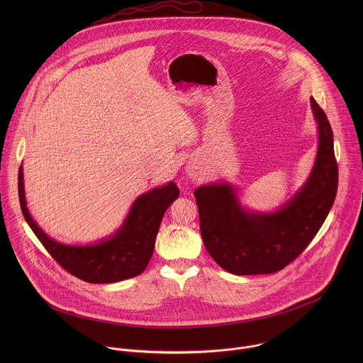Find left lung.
I'll use <instances>...</instances> for the list:
<instances>
[{
	"label": "left lung",
	"instance_id": "8db88e82",
	"mask_svg": "<svg viewBox=\"0 0 363 363\" xmlns=\"http://www.w3.org/2000/svg\"><path fill=\"white\" fill-rule=\"evenodd\" d=\"M311 104L318 130L317 155L309 179L284 207L269 213L246 211L228 183L201 186L194 191L206 249L228 272L281 271L309 246L334 204L338 166L333 130L314 98Z\"/></svg>",
	"mask_w": 363,
	"mask_h": 363
}]
</instances>
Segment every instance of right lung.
Segmentation results:
<instances>
[{
    "label": "right lung",
    "mask_w": 363,
    "mask_h": 363,
    "mask_svg": "<svg viewBox=\"0 0 363 363\" xmlns=\"http://www.w3.org/2000/svg\"><path fill=\"white\" fill-rule=\"evenodd\" d=\"M18 193L28 225L52 259L74 277L91 284H111L140 275L152 257L163 213L180 194L173 182L156 187L134 201L121 228L113 236L91 246H69L48 236L30 216L25 200L22 166Z\"/></svg>",
    "instance_id": "right-lung-1"
}]
</instances>
